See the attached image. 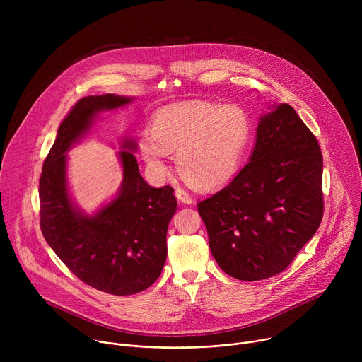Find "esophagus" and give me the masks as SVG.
I'll list each match as a JSON object with an SVG mask.
<instances>
[{
    "mask_svg": "<svg viewBox=\"0 0 362 362\" xmlns=\"http://www.w3.org/2000/svg\"><path fill=\"white\" fill-rule=\"evenodd\" d=\"M175 196L177 197V200H180L182 203H187V204H190L192 203V196L185 190V189H182V187H177L176 190H175Z\"/></svg>",
    "mask_w": 362,
    "mask_h": 362,
    "instance_id": "esophagus-1",
    "label": "esophagus"
}]
</instances>
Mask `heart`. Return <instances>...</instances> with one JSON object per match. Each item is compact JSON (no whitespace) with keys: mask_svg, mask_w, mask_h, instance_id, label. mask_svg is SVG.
<instances>
[{"mask_svg":"<svg viewBox=\"0 0 362 362\" xmlns=\"http://www.w3.org/2000/svg\"><path fill=\"white\" fill-rule=\"evenodd\" d=\"M249 132V120L236 106L193 100L163 107L154 116L150 133H141L139 147L154 172L165 173L168 153H175L185 182L212 189L238 172Z\"/></svg>","mask_w":362,"mask_h":362,"instance_id":"b5f03b06","label":"heart"}]
</instances>
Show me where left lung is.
I'll return each instance as SVG.
<instances>
[{"label":"left lung","instance_id":"left-lung-1","mask_svg":"<svg viewBox=\"0 0 362 362\" xmlns=\"http://www.w3.org/2000/svg\"><path fill=\"white\" fill-rule=\"evenodd\" d=\"M322 166L317 137L289 105L259 119L247 165L197 203L225 274L250 282L291 265L322 221Z\"/></svg>","mask_w":362,"mask_h":362}]
</instances>
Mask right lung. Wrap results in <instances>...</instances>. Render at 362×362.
<instances>
[{"label":"right lung","mask_w":362,"mask_h":362,"mask_svg":"<svg viewBox=\"0 0 362 362\" xmlns=\"http://www.w3.org/2000/svg\"><path fill=\"white\" fill-rule=\"evenodd\" d=\"M133 97L103 94L78 100L59 127L40 177V226L44 239L84 284L112 295H133L156 281L166 262V233L177 202L172 186L151 187L122 143L123 182L117 196L94 215L73 203L67 186V151L91 127L100 112L123 107ZM131 151L129 152L128 150Z\"/></svg>","instance_id":"right-lung-1"}]
</instances>
